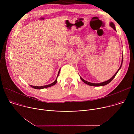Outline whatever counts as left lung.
I'll return each mask as SVG.
<instances>
[{
  "mask_svg": "<svg viewBox=\"0 0 134 134\" xmlns=\"http://www.w3.org/2000/svg\"><path fill=\"white\" fill-rule=\"evenodd\" d=\"M110 26H111L113 30H114L115 31L116 30V28H115V25H114V24L112 22H111V23H110ZM122 58H123V56H122ZM122 60H123V58H122V59L121 65L120 68H119V69L118 70V71L116 72V74H114L110 80H109L107 81H105V82H102V83H90V82H87V81H85L84 80H83V79L82 77H80V78H81V80H82L83 82H84L85 84H87V85H90V86H101L109 84V83L114 78V77H115L116 75L117 74V72H118V71L119 70V69H120L121 68V65H122Z\"/></svg>",
  "mask_w": 134,
  "mask_h": 134,
  "instance_id": "obj_1",
  "label": "left lung"
}]
</instances>
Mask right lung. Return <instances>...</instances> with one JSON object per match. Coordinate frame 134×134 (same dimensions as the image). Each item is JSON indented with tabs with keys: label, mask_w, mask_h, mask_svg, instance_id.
<instances>
[{
	"label": "right lung",
	"mask_w": 134,
	"mask_h": 134,
	"mask_svg": "<svg viewBox=\"0 0 134 134\" xmlns=\"http://www.w3.org/2000/svg\"><path fill=\"white\" fill-rule=\"evenodd\" d=\"M59 72H60V70H59V72H58V76H57V77H58V76H59ZM57 77L55 81L53 83H51V84H49V85H44V86H32V85H30V86H31L32 87L34 88H35V89H42V88H44L49 87H50V86H52L55 85V84L57 83Z\"/></svg>",
	"instance_id": "right-lung-1"
}]
</instances>
